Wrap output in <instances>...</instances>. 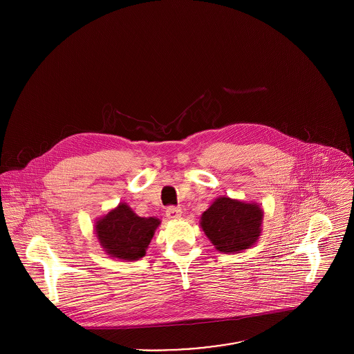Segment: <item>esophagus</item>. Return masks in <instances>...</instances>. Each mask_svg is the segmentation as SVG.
Masks as SVG:
<instances>
[{
	"label": "esophagus",
	"mask_w": 354,
	"mask_h": 354,
	"mask_svg": "<svg viewBox=\"0 0 354 354\" xmlns=\"http://www.w3.org/2000/svg\"><path fill=\"white\" fill-rule=\"evenodd\" d=\"M183 215V209L180 207H169L166 209V216L169 219H178Z\"/></svg>",
	"instance_id": "34e87169"
}]
</instances>
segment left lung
<instances>
[{"mask_svg": "<svg viewBox=\"0 0 354 354\" xmlns=\"http://www.w3.org/2000/svg\"><path fill=\"white\" fill-rule=\"evenodd\" d=\"M263 215L257 203L219 196L203 212L201 227L216 251L240 253L261 236Z\"/></svg>", "mask_w": 354, "mask_h": 354, "instance_id": "obj_1", "label": "left lung"}]
</instances>
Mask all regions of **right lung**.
Returning <instances> with one entry per match:
<instances>
[{
	"label": "right lung",
	"instance_id": "obj_1",
	"mask_svg": "<svg viewBox=\"0 0 354 354\" xmlns=\"http://www.w3.org/2000/svg\"><path fill=\"white\" fill-rule=\"evenodd\" d=\"M160 221L139 216L127 203H120L95 222V236L103 251L122 261L142 259Z\"/></svg>",
	"mask_w": 354,
	"mask_h": 354
}]
</instances>
